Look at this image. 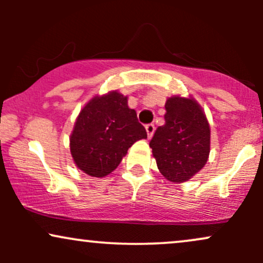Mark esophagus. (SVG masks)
<instances>
[{"label": "esophagus", "mask_w": 263, "mask_h": 263, "mask_svg": "<svg viewBox=\"0 0 263 263\" xmlns=\"http://www.w3.org/2000/svg\"><path fill=\"white\" fill-rule=\"evenodd\" d=\"M146 131H147V136H148V138H151L155 134V125L153 123H148V125H146Z\"/></svg>", "instance_id": "obj_1"}]
</instances>
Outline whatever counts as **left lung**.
Listing matches in <instances>:
<instances>
[{
	"mask_svg": "<svg viewBox=\"0 0 263 263\" xmlns=\"http://www.w3.org/2000/svg\"><path fill=\"white\" fill-rule=\"evenodd\" d=\"M165 123L156 129L149 147L161 173L173 183L185 182L204 167L210 152V127L194 99L165 102Z\"/></svg>",
	"mask_w": 263,
	"mask_h": 263,
	"instance_id": "8db88e82",
	"label": "left lung"
}]
</instances>
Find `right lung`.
Here are the masks:
<instances>
[{"label":"right lung","mask_w":263,"mask_h":263,"mask_svg":"<svg viewBox=\"0 0 263 263\" xmlns=\"http://www.w3.org/2000/svg\"><path fill=\"white\" fill-rule=\"evenodd\" d=\"M147 138L127 98L112 91L96 96L80 111L70 136V152L78 168L105 177L117 168L136 141Z\"/></svg>","instance_id":"right-lung-1"}]
</instances>
